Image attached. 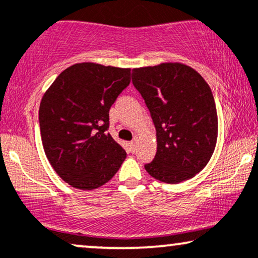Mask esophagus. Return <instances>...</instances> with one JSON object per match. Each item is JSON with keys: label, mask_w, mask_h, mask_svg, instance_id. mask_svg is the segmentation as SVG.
Here are the masks:
<instances>
[{"label": "esophagus", "mask_w": 258, "mask_h": 258, "mask_svg": "<svg viewBox=\"0 0 258 258\" xmlns=\"http://www.w3.org/2000/svg\"><path fill=\"white\" fill-rule=\"evenodd\" d=\"M128 145H130V150H131L132 153H135L136 149H137V147H136V141H132Z\"/></svg>", "instance_id": "34e87169"}]
</instances>
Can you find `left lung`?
I'll use <instances>...</instances> for the list:
<instances>
[{"label": "left lung", "mask_w": 258, "mask_h": 258, "mask_svg": "<svg viewBox=\"0 0 258 258\" xmlns=\"http://www.w3.org/2000/svg\"><path fill=\"white\" fill-rule=\"evenodd\" d=\"M132 83L150 111L157 151L145 164L153 178L178 184L201 172L218 139V113L209 85L194 68L161 63L135 68Z\"/></svg>", "instance_id": "1"}]
</instances>
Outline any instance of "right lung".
Returning <instances> with one entry per match:
<instances>
[{
  "mask_svg": "<svg viewBox=\"0 0 258 258\" xmlns=\"http://www.w3.org/2000/svg\"><path fill=\"white\" fill-rule=\"evenodd\" d=\"M130 82V68L83 62L60 73L43 96V148L55 172L73 187L104 185L125 161L126 151L107 130L110 107Z\"/></svg>",
  "mask_w": 258,
  "mask_h": 258,
  "instance_id": "right-lung-1",
  "label": "right lung"
}]
</instances>
